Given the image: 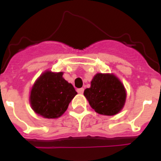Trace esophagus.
<instances>
[{"instance_id":"esophagus-1","label":"esophagus","mask_w":161,"mask_h":161,"mask_svg":"<svg viewBox=\"0 0 161 161\" xmlns=\"http://www.w3.org/2000/svg\"><path fill=\"white\" fill-rule=\"evenodd\" d=\"M84 90H85V89H84V88H80V89H77V93L82 94V93H84Z\"/></svg>"}]
</instances>
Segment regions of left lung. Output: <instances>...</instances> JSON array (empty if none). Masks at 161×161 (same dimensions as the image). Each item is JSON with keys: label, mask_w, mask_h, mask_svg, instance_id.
Instances as JSON below:
<instances>
[{"label": "left lung", "mask_w": 161, "mask_h": 161, "mask_svg": "<svg viewBox=\"0 0 161 161\" xmlns=\"http://www.w3.org/2000/svg\"><path fill=\"white\" fill-rule=\"evenodd\" d=\"M84 95L97 113L114 115L123 109L126 101V91L120 80L113 74L97 73L91 81L89 89Z\"/></svg>", "instance_id": "left-lung-1"}]
</instances>
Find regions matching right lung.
I'll use <instances>...</instances> for the list:
<instances>
[{
	"label": "right lung",
	"instance_id": "add662e5",
	"mask_svg": "<svg viewBox=\"0 0 161 161\" xmlns=\"http://www.w3.org/2000/svg\"><path fill=\"white\" fill-rule=\"evenodd\" d=\"M77 94L72 84L63 78V72H46L31 89V105L38 114L46 119L60 117Z\"/></svg>",
	"mask_w": 161,
	"mask_h": 161
}]
</instances>
